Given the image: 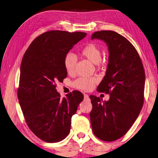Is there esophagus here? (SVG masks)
Wrapping results in <instances>:
<instances>
[{
	"mask_svg": "<svg viewBox=\"0 0 158 158\" xmlns=\"http://www.w3.org/2000/svg\"><path fill=\"white\" fill-rule=\"evenodd\" d=\"M84 100H86V101H89L90 100L89 96L88 95H86V94H84Z\"/></svg>",
	"mask_w": 158,
	"mask_h": 158,
	"instance_id": "1",
	"label": "esophagus"
}]
</instances>
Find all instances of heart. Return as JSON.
<instances>
[{
	"label": "heart",
	"instance_id": "heart-1",
	"mask_svg": "<svg viewBox=\"0 0 158 158\" xmlns=\"http://www.w3.org/2000/svg\"><path fill=\"white\" fill-rule=\"evenodd\" d=\"M83 56L86 58L88 60L91 61L95 64L100 65L102 63V52L100 48L98 45L93 43H89L83 48L81 51ZM77 63V58L74 53L69 52L67 53L63 59L64 67L67 73L73 74L75 70ZM98 82L97 77H80L73 82V86L75 89L89 91L92 90L95 84Z\"/></svg>",
	"mask_w": 158,
	"mask_h": 158
}]
</instances>
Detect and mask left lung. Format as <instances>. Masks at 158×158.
<instances>
[{
  "mask_svg": "<svg viewBox=\"0 0 158 158\" xmlns=\"http://www.w3.org/2000/svg\"><path fill=\"white\" fill-rule=\"evenodd\" d=\"M105 41L109 48L106 75L98 91L109 94L108 101L90 95L93 132L98 139L114 141L127 132L137 118L144 102L145 72L139 55L131 42L113 31L93 33L91 40Z\"/></svg>",
  "mask_w": 158,
  "mask_h": 158,
  "instance_id": "obj_1",
  "label": "left lung"
}]
</instances>
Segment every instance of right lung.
<instances>
[{"label": "right lung", "instance_id": "add662e5", "mask_svg": "<svg viewBox=\"0 0 158 158\" xmlns=\"http://www.w3.org/2000/svg\"><path fill=\"white\" fill-rule=\"evenodd\" d=\"M85 36L83 32H45L32 42L21 60L17 89L21 111L30 130L46 142L56 143L68 135L71 118L84 99L79 90L61 98L56 88L68 74L65 54Z\"/></svg>", "mask_w": 158, "mask_h": 158}]
</instances>
